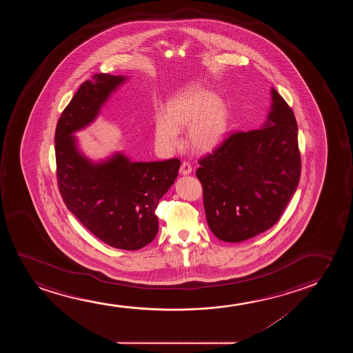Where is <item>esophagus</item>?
<instances>
[{
    "label": "esophagus",
    "mask_w": 353,
    "mask_h": 353,
    "mask_svg": "<svg viewBox=\"0 0 353 353\" xmlns=\"http://www.w3.org/2000/svg\"><path fill=\"white\" fill-rule=\"evenodd\" d=\"M179 172L182 174H189L192 172V165L189 164L188 161H183L181 165Z\"/></svg>",
    "instance_id": "obj_1"
}]
</instances>
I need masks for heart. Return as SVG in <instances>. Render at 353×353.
Wrapping results in <instances>:
<instances>
[{
	"label": "heart",
	"instance_id": "heart-1",
	"mask_svg": "<svg viewBox=\"0 0 353 353\" xmlns=\"http://www.w3.org/2000/svg\"><path fill=\"white\" fill-rule=\"evenodd\" d=\"M228 108L208 89L188 88L159 111L154 119V140L164 150L181 145L179 129L188 126L187 139L194 150L206 153L217 148L227 135Z\"/></svg>",
	"mask_w": 353,
	"mask_h": 353
}]
</instances>
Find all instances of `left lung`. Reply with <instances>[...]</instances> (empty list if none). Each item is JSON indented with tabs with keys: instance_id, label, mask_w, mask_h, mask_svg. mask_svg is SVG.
Returning <instances> with one entry per match:
<instances>
[{
	"instance_id": "8db88e82",
	"label": "left lung",
	"mask_w": 353,
	"mask_h": 353,
	"mask_svg": "<svg viewBox=\"0 0 353 353\" xmlns=\"http://www.w3.org/2000/svg\"><path fill=\"white\" fill-rule=\"evenodd\" d=\"M271 95L261 129L232 132L199 160L208 227L222 241H245L270 229L298 188V124L283 97L275 89Z\"/></svg>"
}]
</instances>
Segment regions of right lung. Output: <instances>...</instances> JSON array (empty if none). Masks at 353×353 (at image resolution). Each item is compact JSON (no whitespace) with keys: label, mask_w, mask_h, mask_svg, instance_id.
<instances>
[{"label":"right lung","mask_w":353,"mask_h":353,"mask_svg":"<svg viewBox=\"0 0 353 353\" xmlns=\"http://www.w3.org/2000/svg\"><path fill=\"white\" fill-rule=\"evenodd\" d=\"M124 81L123 76L97 73L81 84L59 118L54 141L59 192L68 210L107 245L136 251L157 236L155 208L174 184L181 161L132 163L118 153L94 164L79 153L72 135L97 118Z\"/></svg>","instance_id":"obj_1"}]
</instances>
